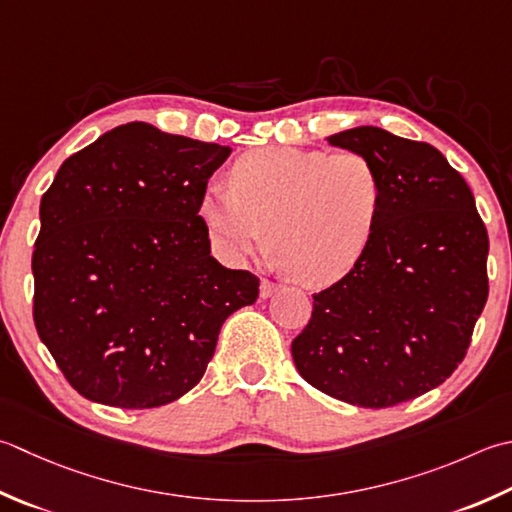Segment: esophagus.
I'll list each match as a JSON object with an SVG mask.
<instances>
[{"instance_id":"esophagus-1","label":"esophagus","mask_w":512,"mask_h":512,"mask_svg":"<svg viewBox=\"0 0 512 512\" xmlns=\"http://www.w3.org/2000/svg\"><path fill=\"white\" fill-rule=\"evenodd\" d=\"M277 290H279V284L268 282V279H262V284H259V297L268 299V297H273Z\"/></svg>"}]
</instances>
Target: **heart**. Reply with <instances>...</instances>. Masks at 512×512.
<instances>
[{
    "mask_svg": "<svg viewBox=\"0 0 512 512\" xmlns=\"http://www.w3.org/2000/svg\"><path fill=\"white\" fill-rule=\"evenodd\" d=\"M230 186H210L202 199L213 246L242 262L266 235L288 277L308 288L335 284L362 262L384 206L382 175L355 150L259 148L233 164Z\"/></svg>",
    "mask_w": 512,
    "mask_h": 512,
    "instance_id": "obj_1",
    "label": "heart"
}]
</instances>
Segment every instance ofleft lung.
I'll list each match as a JSON object with an SVG mask.
<instances>
[{"label": "left lung", "mask_w": 512, "mask_h": 512, "mask_svg": "<svg viewBox=\"0 0 512 512\" xmlns=\"http://www.w3.org/2000/svg\"><path fill=\"white\" fill-rule=\"evenodd\" d=\"M328 144L373 159L384 206L362 262L313 295L290 350L310 386L388 408L462 364L488 299V233L466 179L435 146L377 126L342 130Z\"/></svg>", "instance_id": "left-lung-1"}]
</instances>
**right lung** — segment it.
Instances as JSON below:
<instances>
[{
	"label": "right lung",
	"mask_w": 512,
	"mask_h": 512,
	"mask_svg": "<svg viewBox=\"0 0 512 512\" xmlns=\"http://www.w3.org/2000/svg\"><path fill=\"white\" fill-rule=\"evenodd\" d=\"M228 146L146 122L70 155L39 204L37 335L90 402L157 408L199 384L259 279L210 255L199 215Z\"/></svg>",
	"instance_id": "1"
}]
</instances>
